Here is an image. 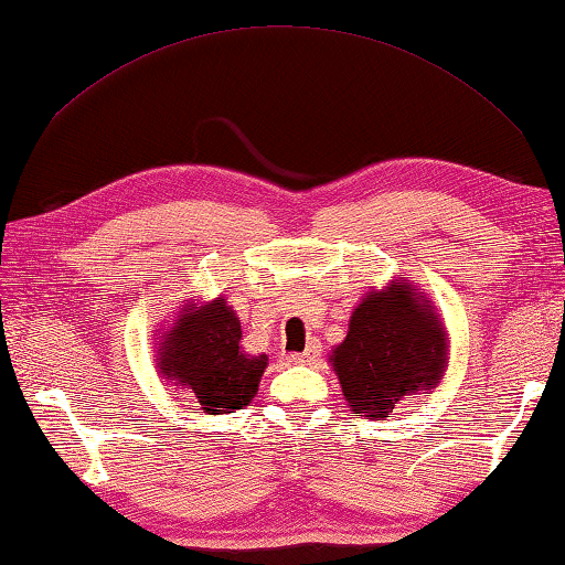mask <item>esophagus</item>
<instances>
[{
  "instance_id": "34e87169",
  "label": "esophagus",
  "mask_w": 565,
  "mask_h": 565,
  "mask_svg": "<svg viewBox=\"0 0 565 565\" xmlns=\"http://www.w3.org/2000/svg\"><path fill=\"white\" fill-rule=\"evenodd\" d=\"M318 355H321V345H318L316 341H311L309 345H306L303 353L291 355V361H294V363H311V361H316Z\"/></svg>"
}]
</instances>
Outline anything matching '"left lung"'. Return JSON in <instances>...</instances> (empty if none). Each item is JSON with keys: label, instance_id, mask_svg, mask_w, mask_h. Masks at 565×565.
<instances>
[{"label": "left lung", "instance_id": "obj_1", "mask_svg": "<svg viewBox=\"0 0 565 565\" xmlns=\"http://www.w3.org/2000/svg\"><path fill=\"white\" fill-rule=\"evenodd\" d=\"M333 367L348 407L355 415L385 417L407 393L439 383L447 363V338L413 286L373 291L351 316Z\"/></svg>", "mask_w": 565, "mask_h": 565}]
</instances>
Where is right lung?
<instances>
[{
  "instance_id": "add662e5",
  "label": "right lung",
  "mask_w": 565,
  "mask_h": 565,
  "mask_svg": "<svg viewBox=\"0 0 565 565\" xmlns=\"http://www.w3.org/2000/svg\"><path fill=\"white\" fill-rule=\"evenodd\" d=\"M239 341L242 326L224 299L190 309L162 343L160 371L212 415L242 409L259 390L266 355L244 353Z\"/></svg>"
}]
</instances>
